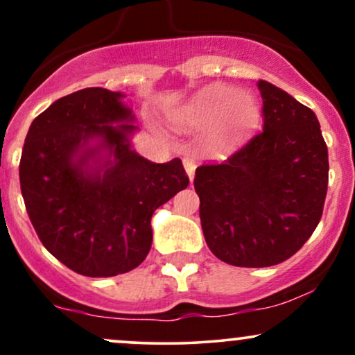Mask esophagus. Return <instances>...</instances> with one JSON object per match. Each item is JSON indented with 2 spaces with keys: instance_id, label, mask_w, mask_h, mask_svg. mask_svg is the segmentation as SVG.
Wrapping results in <instances>:
<instances>
[{
  "instance_id": "esophagus-1",
  "label": "esophagus",
  "mask_w": 355,
  "mask_h": 355,
  "mask_svg": "<svg viewBox=\"0 0 355 355\" xmlns=\"http://www.w3.org/2000/svg\"><path fill=\"white\" fill-rule=\"evenodd\" d=\"M183 166H185V172H187V175H189V178H190V182L193 180V177H195V162H193V158H183Z\"/></svg>"
}]
</instances>
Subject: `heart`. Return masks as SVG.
Instances as JSON below:
<instances>
[{
  "instance_id": "obj_1",
  "label": "heart",
  "mask_w": 355,
  "mask_h": 355,
  "mask_svg": "<svg viewBox=\"0 0 355 355\" xmlns=\"http://www.w3.org/2000/svg\"><path fill=\"white\" fill-rule=\"evenodd\" d=\"M260 103L252 93L237 92L230 85L215 83L175 108L170 121L180 132L207 130V144L215 152H232L259 125Z\"/></svg>"
}]
</instances>
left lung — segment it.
Returning <instances> with one entry per match:
<instances>
[{"mask_svg": "<svg viewBox=\"0 0 355 355\" xmlns=\"http://www.w3.org/2000/svg\"><path fill=\"white\" fill-rule=\"evenodd\" d=\"M263 130L218 165L195 172L207 245L235 267L291 259L319 225L329 153L315 113L268 81L257 83Z\"/></svg>", "mask_w": 355, "mask_h": 355, "instance_id": "1", "label": "left lung"}]
</instances>
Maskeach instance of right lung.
Wrapping results in <instances>:
<instances>
[{
	"instance_id": "obj_1",
	"label": "right lung",
	"mask_w": 355,
	"mask_h": 355,
	"mask_svg": "<svg viewBox=\"0 0 355 355\" xmlns=\"http://www.w3.org/2000/svg\"><path fill=\"white\" fill-rule=\"evenodd\" d=\"M123 98L85 88L56 100L31 123L19 162L40 240L87 277L140 266L152 247L153 211L189 187L180 158L153 164L132 148L138 126Z\"/></svg>"
}]
</instances>
